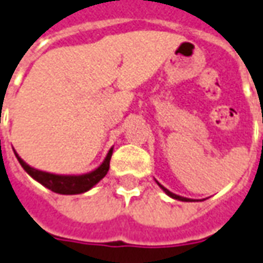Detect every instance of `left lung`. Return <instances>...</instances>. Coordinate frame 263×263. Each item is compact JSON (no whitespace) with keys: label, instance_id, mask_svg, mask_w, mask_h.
I'll use <instances>...</instances> for the list:
<instances>
[{"label":"left lung","instance_id":"8db88e82","mask_svg":"<svg viewBox=\"0 0 263 263\" xmlns=\"http://www.w3.org/2000/svg\"><path fill=\"white\" fill-rule=\"evenodd\" d=\"M157 183L159 185V188L162 189L163 192H165V194H166L168 196H171V198H174V199H178V201H182V202H192V199H189V198H185V196H181V195H176V194H174V192H171L170 189H166L165 186H162V185L158 182V181H157Z\"/></svg>","mask_w":263,"mask_h":263}]
</instances>
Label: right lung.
Here are the masks:
<instances>
[{"mask_svg":"<svg viewBox=\"0 0 263 263\" xmlns=\"http://www.w3.org/2000/svg\"><path fill=\"white\" fill-rule=\"evenodd\" d=\"M112 151L114 148L108 151L104 162L101 163L98 168H95L88 174H82V175H58V174L35 170V168L29 166L25 161H23L15 152V149H14V154L25 172L31 178H34L36 182H40L45 188L51 189L52 192H57V194H61V195H77V194H84L93 188L106 175V172L109 170V161L112 157Z\"/></svg>","mask_w":263,"mask_h":263,"instance_id":"1","label":"right lung"}]
</instances>
